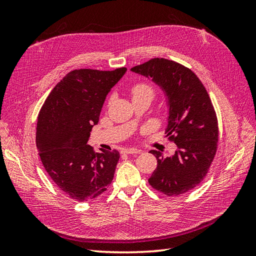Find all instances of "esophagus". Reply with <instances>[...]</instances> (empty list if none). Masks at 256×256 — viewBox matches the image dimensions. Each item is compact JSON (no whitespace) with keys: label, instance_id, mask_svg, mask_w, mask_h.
<instances>
[{"label":"esophagus","instance_id":"obj_1","mask_svg":"<svg viewBox=\"0 0 256 256\" xmlns=\"http://www.w3.org/2000/svg\"><path fill=\"white\" fill-rule=\"evenodd\" d=\"M141 150H138L136 148H125L122 150V154H138Z\"/></svg>","mask_w":256,"mask_h":256}]
</instances>
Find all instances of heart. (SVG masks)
Returning <instances> with one entry per match:
<instances>
[{
    "mask_svg": "<svg viewBox=\"0 0 256 256\" xmlns=\"http://www.w3.org/2000/svg\"><path fill=\"white\" fill-rule=\"evenodd\" d=\"M131 94L132 98H140V97H148L152 99L156 95V92L152 85L150 82L142 81L136 83L132 88H131Z\"/></svg>",
    "mask_w": 256,
    "mask_h": 256,
    "instance_id": "1",
    "label": "heart"
}]
</instances>
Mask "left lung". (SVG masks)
<instances>
[{"label": "left lung", "mask_w": 256, "mask_h": 256, "mask_svg": "<svg viewBox=\"0 0 256 256\" xmlns=\"http://www.w3.org/2000/svg\"><path fill=\"white\" fill-rule=\"evenodd\" d=\"M131 70L150 76L168 100V141L177 145L174 156L150 150L157 168L150 177L152 187L166 196L196 188L210 168L218 148V118L212 99L190 68L177 62L154 58Z\"/></svg>", "instance_id": "8db88e82"}]
</instances>
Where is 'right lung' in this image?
<instances>
[{"label":"right lung","instance_id":"1","mask_svg":"<svg viewBox=\"0 0 256 256\" xmlns=\"http://www.w3.org/2000/svg\"><path fill=\"white\" fill-rule=\"evenodd\" d=\"M127 68L76 69L51 90L38 114L36 146L42 166L67 196L86 202L106 191L120 152H96L88 143L108 92Z\"/></svg>","mask_w":256,"mask_h":256}]
</instances>
